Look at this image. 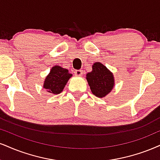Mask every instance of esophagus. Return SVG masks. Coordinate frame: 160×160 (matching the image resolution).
Returning <instances> with one entry per match:
<instances>
[{"label":"esophagus","instance_id":"esophagus-1","mask_svg":"<svg viewBox=\"0 0 160 160\" xmlns=\"http://www.w3.org/2000/svg\"><path fill=\"white\" fill-rule=\"evenodd\" d=\"M74 72H75V75H76V76L80 77L82 76V70H77L75 71Z\"/></svg>","mask_w":160,"mask_h":160}]
</instances>
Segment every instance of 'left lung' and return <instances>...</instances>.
Returning a JSON list of instances; mask_svg holds the SVG:
<instances>
[{
	"label": "left lung",
	"mask_w": 160,
	"mask_h": 160,
	"mask_svg": "<svg viewBox=\"0 0 160 160\" xmlns=\"http://www.w3.org/2000/svg\"><path fill=\"white\" fill-rule=\"evenodd\" d=\"M86 78L93 95L104 97L114 87L113 75L100 62L94 63L92 71L86 75Z\"/></svg>",
	"instance_id": "obj_1"
}]
</instances>
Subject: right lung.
I'll return each instance as SVG.
<instances>
[{"label": "right lung", "mask_w": 160, "mask_h": 160, "mask_svg": "<svg viewBox=\"0 0 160 160\" xmlns=\"http://www.w3.org/2000/svg\"><path fill=\"white\" fill-rule=\"evenodd\" d=\"M72 75L68 70L60 66H54L51 68L44 82V88L52 94H59L63 91L67 82Z\"/></svg>", "instance_id": "add662e5"}]
</instances>
